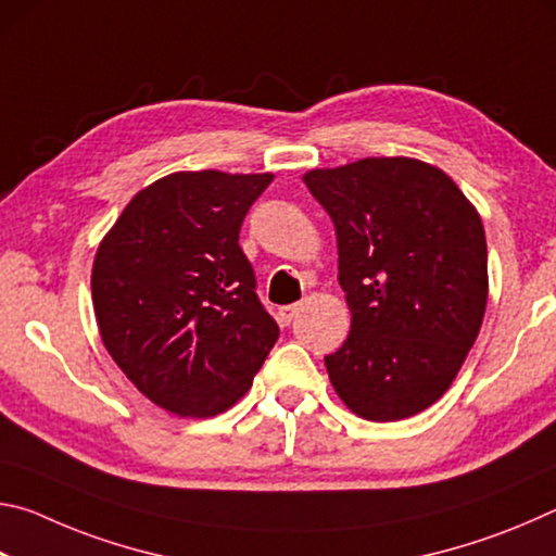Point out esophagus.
Masks as SVG:
<instances>
[{"label": "esophagus", "mask_w": 556, "mask_h": 556, "mask_svg": "<svg viewBox=\"0 0 556 556\" xmlns=\"http://www.w3.org/2000/svg\"><path fill=\"white\" fill-rule=\"evenodd\" d=\"M299 308H301V304H289V306H281V308H279V321L289 326V324L294 321V318L299 316Z\"/></svg>", "instance_id": "34e87169"}]
</instances>
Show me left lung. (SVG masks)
Returning <instances> with one entry per match:
<instances>
[{
  "label": "left lung",
  "instance_id": "left-lung-1",
  "mask_svg": "<svg viewBox=\"0 0 556 556\" xmlns=\"http://www.w3.org/2000/svg\"><path fill=\"white\" fill-rule=\"evenodd\" d=\"M336 225L351 333L326 370L357 417L397 421L434 404L481 331V215L441 168L370 156L304 174Z\"/></svg>",
  "mask_w": 556,
  "mask_h": 556
}]
</instances>
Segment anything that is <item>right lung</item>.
I'll use <instances>...</instances> for the list:
<instances>
[{"label": "right lung", "mask_w": 556, "mask_h": 556, "mask_svg": "<svg viewBox=\"0 0 556 556\" xmlns=\"http://www.w3.org/2000/svg\"><path fill=\"white\" fill-rule=\"evenodd\" d=\"M271 174L176 172L127 203L100 242L92 306L112 361L178 417H213L250 390L279 338L240 248Z\"/></svg>", "instance_id": "obj_1"}]
</instances>
